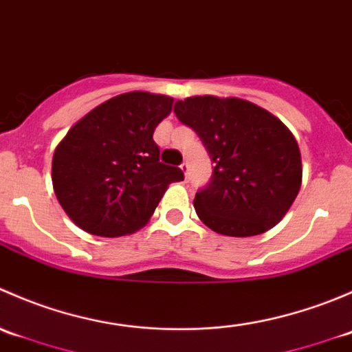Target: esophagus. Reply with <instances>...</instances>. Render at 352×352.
<instances>
[{
	"mask_svg": "<svg viewBox=\"0 0 352 352\" xmlns=\"http://www.w3.org/2000/svg\"><path fill=\"white\" fill-rule=\"evenodd\" d=\"M180 170L184 172V175H186V179H189V163L184 162L182 165H180Z\"/></svg>",
	"mask_w": 352,
	"mask_h": 352,
	"instance_id": "esophagus-1",
	"label": "esophagus"
}]
</instances>
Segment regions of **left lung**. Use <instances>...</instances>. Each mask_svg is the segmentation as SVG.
<instances>
[{"label": "left lung", "mask_w": 352, "mask_h": 352, "mask_svg": "<svg viewBox=\"0 0 352 352\" xmlns=\"http://www.w3.org/2000/svg\"><path fill=\"white\" fill-rule=\"evenodd\" d=\"M214 162L212 180L196 194L202 223L226 236H254L278 225L301 187L293 133L269 110L236 97H187L175 104Z\"/></svg>", "instance_id": "left-lung-1"}]
</instances>
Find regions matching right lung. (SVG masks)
Here are the masks:
<instances>
[{
  "mask_svg": "<svg viewBox=\"0 0 352 352\" xmlns=\"http://www.w3.org/2000/svg\"><path fill=\"white\" fill-rule=\"evenodd\" d=\"M173 98L117 95L81 117L56 146L52 187L71 221L98 236L131 235L150 221L182 170L160 163L155 127Z\"/></svg>",
  "mask_w": 352,
  "mask_h": 352,
  "instance_id": "add662e5",
  "label": "right lung"
}]
</instances>
